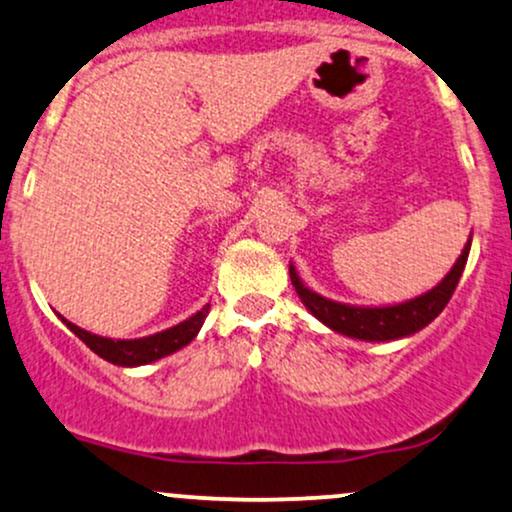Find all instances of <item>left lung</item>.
Listing matches in <instances>:
<instances>
[{"instance_id": "left-lung-1", "label": "left lung", "mask_w": 512, "mask_h": 512, "mask_svg": "<svg viewBox=\"0 0 512 512\" xmlns=\"http://www.w3.org/2000/svg\"><path fill=\"white\" fill-rule=\"evenodd\" d=\"M469 245H472V238L464 245L460 260L455 262V267L450 269V274L440 281L436 289L414 298V301L387 305V308H354V305L334 303L330 298H322L320 293L303 286V281L298 279L293 264L289 267V274L291 284L296 286V293L301 296L305 308H308L317 320H322L327 327H332L334 332L346 334V337L354 339H366V342H390V339L409 337V334L424 330L428 322H433L440 313H443V308L448 305L452 293L457 289V281H460V276L464 272V264H467L469 257Z\"/></svg>"}]
</instances>
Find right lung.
I'll return each mask as SVG.
<instances>
[{"label": "right lung", "instance_id": "obj_1", "mask_svg": "<svg viewBox=\"0 0 512 512\" xmlns=\"http://www.w3.org/2000/svg\"><path fill=\"white\" fill-rule=\"evenodd\" d=\"M209 315V305H204L197 315H192L190 320L180 322V325L170 327L166 332L151 334V337L144 339H108L98 337V334H91L81 327L72 325V322L64 320V325L72 330L76 337L84 342L93 354H98L105 361L115 363V366H144V363L158 361V358L173 354V351L182 349L185 344H190L192 339L197 337L199 327L204 325V317Z\"/></svg>", "mask_w": 512, "mask_h": 512}]
</instances>
